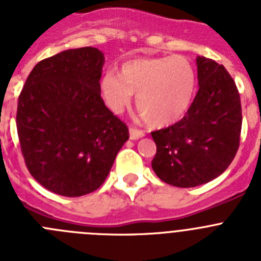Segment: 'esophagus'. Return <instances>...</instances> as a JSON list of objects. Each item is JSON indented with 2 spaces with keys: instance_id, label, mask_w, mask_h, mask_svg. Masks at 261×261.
Listing matches in <instances>:
<instances>
[{
  "instance_id": "34e87169",
  "label": "esophagus",
  "mask_w": 261,
  "mask_h": 261,
  "mask_svg": "<svg viewBox=\"0 0 261 261\" xmlns=\"http://www.w3.org/2000/svg\"><path fill=\"white\" fill-rule=\"evenodd\" d=\"M144 136L145 133L142 130H138V129L133 128V126L129 128V137H130V140H138V138L144 137Z\"/></svg>"
}]
</instances>
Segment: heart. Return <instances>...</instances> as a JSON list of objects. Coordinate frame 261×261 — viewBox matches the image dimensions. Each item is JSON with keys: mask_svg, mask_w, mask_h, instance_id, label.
I'll return each instance as SVG.
<instances>
[{"mask_svg": "<svg viewBox=\"0 0 261 261\" xmlns=\"http://www.w3.org/2000/svg\"><path fill=\"white\" fill-rule=\"evenodd\" d=\"M197 89L192 62L183 56L145 57L123 62L117 74L108 71L99 85L106 105L121 112L132 102L153 126L176 123L188 112Z\"/></svg>", "mask_w": 261, "mask_h": 261, "instance_id": "b5f03b06", "label": "heart"}]
</instances>
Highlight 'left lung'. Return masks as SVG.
<instances>
[{
	"label": "left lung",
	"instance_id": "8db88e82",
	"mask_svg": "<svg viewBox=\"0 0 261 261\" xmlns=\"http://www.w3.org/2000/svg\"><path fill=\"white\" fill-rule=\"evenodd\" d=\"M199 91L186 116L151 132V167L165 183L191 188L220 176L232 162L242 129L241 96L225 66L197 56Z\"/></svg>",
	"mask_w": 261,
	"mask_h": 261
}]
</instances>
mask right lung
Masks as SVG:
<instances>
[{
  "instance_id": "right-lung-1",
  "label": "right lung",
  "mask_w": 261,
  "mask_h": 261,
  "mask_svg": "<svg viewBox=\"0 0 261 261\" xmlns=\"http://www.w3.org/2000/svg\"><path fill=\"white\" fill-rule=\"evenodd\" d=\"M105 55L66 49L38 62L18 99L17 130L30 174L66 197L102 186L128 141L125 124L100 96Z\"/></svg>"
}]
</instances>
